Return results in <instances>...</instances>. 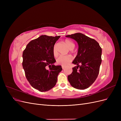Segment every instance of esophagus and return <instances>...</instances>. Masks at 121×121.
Here are the masks:
<instances>
[{
    "mask_svg": "<svg viewBox=\"0 0 121 121\" xmlns=\"http://www.w3.org/2000/svg\"><path fill=\"white\" fill-rule=\"evenodd\" d=\"M61 68H62V69H65V67H64V66H62V67H61Z\"/></svg>",
    "mask_w": 121,
    "mask_h": 121,
    "instance_id": "34e87169",
    "label": "esophagus"
}]
</instances>
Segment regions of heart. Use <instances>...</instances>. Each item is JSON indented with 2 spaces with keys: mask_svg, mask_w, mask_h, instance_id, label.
Wrapping results in <instances>:
<instances>
[{
  "mask_svg": "<svg viewBox=\"0 0 121 121\" xmlns=\"http://www.w3.org/2000/svg\"><path fill=\"white\" fill-rule=\"evenodd\" d=\"M65 43L69 49H73L74 48L75 44L70 40L65 39ZM53 54L54 56H57V52L56 48V46L54 45L53 48ZM72 60V57L71 56H60L56 59V63L58 65H61L62 66H66Z\"/></svg>",
  "mask_w": 121,
  "mask_h": 121,
  "instance_id": "heart-1",
  "label": "heart"
}]
</instances>
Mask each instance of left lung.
<instances>
[{"label":"left lung","instance_id":"left-lung-1","mask_svg":"<svg viewBox=\"0 0 121 121\" xmlns=\"http://www.w3.org/2000/svg\"><path fill=\"white\" fill-rule=\"evenodd\" d=\"M65 36L76 40L79 46L78 54L72 62L77 66L73 68L68 81L76 89H85L97 78L102 60L101 48L95 40L80 33Z\"/></svg>","mask_w":121,"mask_h":121}]
</instances>
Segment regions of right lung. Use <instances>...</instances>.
I'll use <instances>...</instances> for the list:
<instances>
[{
    "instance_id": "add662e5",
    "label": "right lung",
    "mask_w": 121,
    "mask_h": 121,
    "mask_svg": "<svg viewBox=\"0 0 121 121\" xmlns=\"http://www.w3.org/2000/svg\"><path fill=\"white\" fill-rule=\"evenodd\" d=\"M60 37L41 35L29 42L23 52L22 65L26 77L30 85L40 92L52 89L62 70L61 65H53L56 60L53 48Z\"/></svg>"
}]
</instances>
